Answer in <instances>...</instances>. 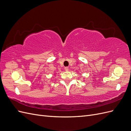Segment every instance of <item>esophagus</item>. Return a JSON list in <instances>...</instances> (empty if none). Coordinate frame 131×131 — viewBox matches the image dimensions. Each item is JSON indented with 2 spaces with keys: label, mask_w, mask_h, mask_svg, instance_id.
I'll list each match as a JSON object with an SVG mask.
<instances>
[{
  "label": "esophagus",
  "mask_w": 131,
  "mask_h": 131,
  "mask_svg": "<svg viewBox=\"0 0 131 131\" xmlns=\"http://www.w3.org/2000/svg\"><path fill=\"white\" fill-rule=\"evenodd\" d=\"M64 69L66 71H68L69 70V67H66L64 68Z\"/></svg>",
  "instance_id": "obj_1"
}]
</instances>
